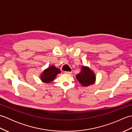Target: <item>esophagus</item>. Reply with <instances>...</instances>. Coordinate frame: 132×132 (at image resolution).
I'll return each mask as SVG.
<instances>
[{
    "mask_svg": "<svg viewBox=\"0 0 132 132\" xmlns=\"http://www.w3.org/2000/svg\"><path fill=\"white\" fill-rule=\"evenodd\" d=\"M64 73L66 74H71V71H64Z\"/></svg>",
    "mask_w": 132,
    "mask_h": 132,
    "instance_id": "esophagus-1",
    "label": "esophagus"
}]
</instances>
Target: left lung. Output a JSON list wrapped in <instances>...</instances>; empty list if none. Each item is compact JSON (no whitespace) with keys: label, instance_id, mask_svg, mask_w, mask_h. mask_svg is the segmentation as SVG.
Instances as JSON below:
<instances>
[{"label":"left lung","instance_id":"1","mask_svg":"<svg viewBox=\"0 0 132 132\" xmlns=\"http://www.w3.org/2000/svg\"><path fill=\"white\" fill-rule=\"evenodd\" d=\"M77 79L83 86H88L94 84L95 80V75L88 68L83 66L82 71L77 75Z\"/></svg>","mask_w":132,"mask_h":132}]
</instances>
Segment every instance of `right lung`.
<instances>
[{"label":"right lung","instance_id":"add662e5","mask_svg":"<svg viewBox=\"0 0 132 132\" xmlns=\"http://www.w3.org/2000/svg\"><path fill=\"white\" fill-rule=\"evenodd\" d=\"M60 72V69L54 66H52L44 71L41 77V80L45 83H49L54 80L57 75Z\"/></svg>","mask_w":132,"mask_h":132}]
</instances>
